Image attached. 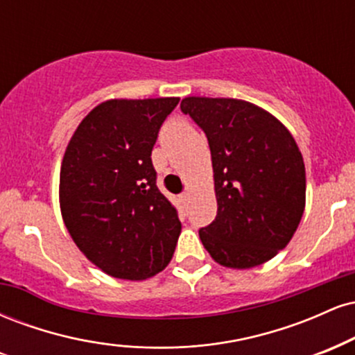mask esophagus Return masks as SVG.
I'll use <instances>...</instances> for the list:
<instances>
[{"label":"esophagus","mask_w":355,"mask_h":355,"mask_svg":"<svg viewBox=\"0 0 355 355\" xmlns=\"http://www.w3.org/2000/svg\"><path fill=\"white\" fill-rule=\"evenodd\" d=\"M178 198H180V202L183 203V205H187V203H189V200H190V193H189V191H185V193H182Z\"/></svg>","instance_id":"34e87169"}]
</instances>
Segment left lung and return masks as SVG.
Here are the masks:
<instances>
[{"label": "left lung", "instance_id": "obj_1", "mask_svg": "<svg viewBox=\"0 0 355 355\" xmlns=\"http://www.w3.org/2000/svg\"><path fill=\"white\" fill-rule=\"evenodd\" d=\"M182 112L205 132L217 217L198 230L215 262L262 266L294 237L305 209V166L294 137L243 100L187 96Z\"/></svg>", "mask_w": 355, "mask_h": 355}]
</instances>
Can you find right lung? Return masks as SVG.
I'll return each instance as SVG.
<instances>
[{
	"mask_svg": "<svg viewBox=\"0 0 355 355\" xmlns=\"http://www.w3.org/2000/svg\"><path fill=\"white\" fill-rule=\"evenodd\" d=\"M178 98L108 100L81 120L60 172L73 242L105 274L145 280L172 260L182 223L158 190L152 150Z\"/></svg>",
	"mask_w": 355,
	"mask_h": 355,
	"instance_id": "1",
	"label": "right lung"
}]
</instances>
